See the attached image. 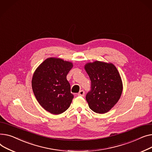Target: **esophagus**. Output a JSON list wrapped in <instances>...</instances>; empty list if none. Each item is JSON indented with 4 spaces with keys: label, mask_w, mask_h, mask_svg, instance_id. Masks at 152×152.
I'll return each mask as SVG.
<instances>
[{
    "label": "esophagus",
    "mask_w": 152,
    "mask_h": 152,
    "mask_svg": "<svg viewBox=\"0 0 152 152\" xmlns=\"http://www.w3.org/2000/svg\"><path fill=\"white\" fill-rule=\"evenodd\" d=\"M78 96H82V97H83V96H85V91H84L83 90L80 91H79V93H78Z\"/></svg>",
    "instance_id": "1"
}]
</instances>
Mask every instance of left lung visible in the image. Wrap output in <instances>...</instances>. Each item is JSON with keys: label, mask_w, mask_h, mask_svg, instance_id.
Here are the masks:
<instances>
[{"label": "left lung", "mask_w": 152, "mask_h": 152, "mask_svg": "<svg viewBox=\"0 0 152 152\" xmlns=\"http://www.w3.org/2000/svg\"><path fill=\"white\" fill-rule=\"evenodd\" d=\"M85 69L91 80V90L86 96L90 108L97 113L109 112L118 101L123 84L118 71L112 64L95 61Z\"/></svg>", "instance_id": "8db88e82"}]
</instances>
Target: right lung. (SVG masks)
I'll return each mask as SVG.
<instances>
[{"label": "right lung", "mask_w": 152, "mask_h": 152, "mask_svg": "<svg viewBox=\"0 0 152 152\" xmlns=\"http://www.w3.org/2000/svg\"><path fill=\"white\" fill-rule=\"evenodd\" d=\"M73 65L58 58H48L35 71L32 80L34 94L42 107L55 115L70 107L74 95L66 78Z\"/></svg>", "instance_id": "right-lung-1"}]
</instances>
